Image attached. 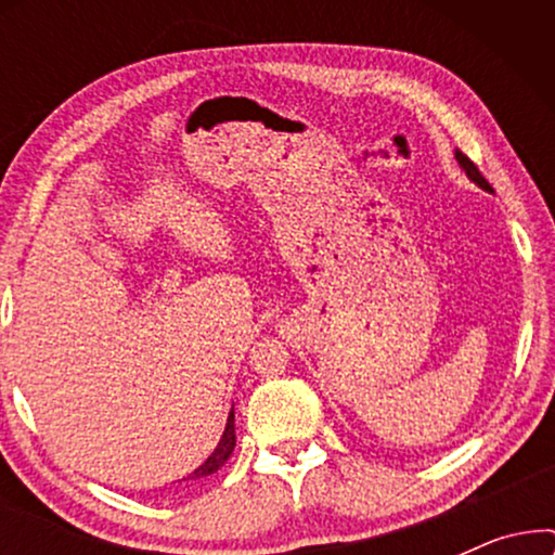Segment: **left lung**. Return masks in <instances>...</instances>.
<instances>
[{
    "mask_svg": "<svg viewBox=\"0 0 555 555\" xmlns=\"http://www.w3.org/2000/svg\"><path fill=\"white\" fill-rule=\"evenodd\" d=\"M454 158H457L460 169L467 173V179H469V181H475L477 186H480V189H485V192H490V194H492V186L488 184V181H485V177L480 173V169H477V166H475L473 162H469V158H467L465 154H462V151H454Z\"/></svg>",
    "mask_w": 555,
    "mask_h": 555,
    "instance_id": "left-lung-1",
    "label": "left lung"
}]
</instances>
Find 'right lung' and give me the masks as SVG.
<instances>
[{
	"mask_svg": "<svg viewBox=\"0 0 555 555\" xmlns=\"http://www.w3.org/2000/svg\"><path fill=\"white\" fill-rule=\"evenodd\" d=\"M234 442H237V437H234V406H232L230 416H227V427H224V431H222V439H219V444L215 447V452H211L209 457L204 460L202 465L194 469V473H189V475L184 477V480L189 482V480H199V477L215 475L217 469L222 467L227 460H230V454L234 452ZM184 480H179V482H184Z\"/></svg>",
	"mask_w": 555,
	"mask_h": 555,
	"instance_id": "add662e5",
	"label": "right lung"
}]
</instances>
